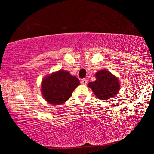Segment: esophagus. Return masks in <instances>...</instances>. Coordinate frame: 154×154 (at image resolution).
<instances>
[{
    "label": "esophagus",
    "instance_id": "1",
    "mask_svg": "<svg viewBox=\"0 0 154 154\" xmlns=\"http://www.w3.org/2000/svg\"><path fill=\"white\" fill-rule=\"evenodd\" d=\"M81 83H82L83 85H85V84H87L88 80L86 79H82V80H81Z\"/></svg>",
    "mask_w": 154,
    "mask_h": 154
}]
</instances>
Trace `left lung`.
<instances>
[{
  "label": "left lung",
  "mask_w": 154,
  "mask_h": 154,
  "mask_svg": "<svg viewBox=\"0 0 154 154\" xmlns=\"http://www.w3.org/2000/svg\"><path fill=\"white\" fill-rule=\"evenodd\" d=\"M96 79L88 83L96 97L102 100H107L118 93L119 83L118 78L106 70L98 71L95 75Z\"/></svg>",
  "instance_id": "8db88e82"
}]
</instances>
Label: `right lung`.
<instances>
[{
  "label": "right lung",
  "instance_id": "add662e5",
  "mask_svg": "<svg viewBox=\"0 0 154 154\" xmlns=\"http://www.w3.org/2000/svg\"><path fill=\"white\" fill-rule=\"evenodd\" d=\"M79 83L78 78L60 70L44 78L41 84L43 96L51 105H61L71 97Z\"/></svg>",
  "mask_w": 154,
  "mask_h": 154
}]
</instances>
